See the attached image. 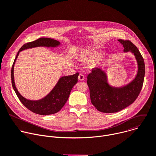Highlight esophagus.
I'll use <instances>...</instances> for the list:
<instances>
[{
  "mask_svg": "<svg viewBox=\"0 0 156 156\" xmlns=\"http://www.w3.org/2000/svg\"><path fill=\"white\" fill-rule=\"evenodd\" d=\"M78 78V80H79V81H83L84 79V76L83 75H82V74H80Z\"/></svg>",
  "mask_w": 156,
  "mask_h": 156,
  "instance_id": "1",
  "label": "esophagus"
}]
</instances>
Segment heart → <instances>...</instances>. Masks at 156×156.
Masks as SVG:
<instances>
[{"label": "heart", "mask_w": 156, "mask_h": 156, "mask_svg": "<svg viewBox=\"0 0 156 156\" xmlns=\"http://www.w3.org/2000/svg\"><path fill=\"white\" fill-rule=\"evenodd\" d=\"M103 55V53L101 51L89 52L87 55L84 56V57L82 59V61L83 62L87 64H93L94 62V65H96V62L100 59Z\"/></svg>", "instance_id": "heart-1"}]
</instances>
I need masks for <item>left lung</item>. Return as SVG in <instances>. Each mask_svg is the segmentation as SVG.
<instances>
[{
	"instance_id": "obj_1",
	"label": "left lung",
	"mask_w": 156,
	"mask_h": 156,
	"mask_svg": "<svg viewBox=\"0 0 156 156\" xmlns=\"http://www.w3.org/2000/svg\"><path fill=\"white\" fill-rule=\"evenodd\" d=\"M124 47V53L130 52L137 62V71L134 78L121 87L112 86L108 82L106 72L98 67L88 75L87 84L90 88L93 105L102 112H116L127 108L136 100L143 87L145 65L137 48L129 40H118Z\"/></svg>"
}]
</instances>
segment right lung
<instances>
[{
	"label": "right lung",
	"mask_w": 156,
	"mask_h": 156,
	"mask_svg": "<svg viewBox=\"0 0 156 156\" xmlns=\"http://www.w3.org/2000/svg\"><path fill=\"white\" fill-rule=\"evenodd\" d=\"M61 45L60 41L49 38H40L34 41L23 45L19 50L13 63L11 69V79L12 87L21 103L29 110L40 115H49L58 112L65 105L69 98L73 87L78 82V73L63 76L59 78L54 88L43 98L38 100H27L22 96L17 90L14 81V65L19 53L23 50L35 47L56 48Z\"/></svg>",
	"instance_id": "obj_1"
}]
</instances>
